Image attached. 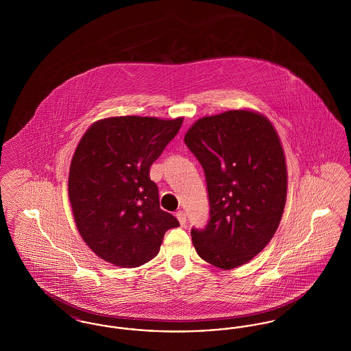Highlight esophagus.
I'll list each match as a JSON object with an SVG mask.
<instances>
[{
  "mask_svg": "<svg viewBox=\"0 0 351 351\" xmlns=\"http://www.w3.org/2000/svg\"><path fill=\"white\" fill-rule=\"evenodd\" d=\"M176 217L179 219V222H180V225L182 226H185L186 225V215L184 213L183 210H179L178 213H176Z\"/></svg>",
  "mask_w": 351,
  "mask_h": 351,
  "instance_id": "obj_1",
  "label": "esophagus"
}]
</instances>
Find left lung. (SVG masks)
I'll use <instances>...</instances> for the list:
<instances>
[{"label":"left lung","instance_id":"8db88e82","mask_svg":"<svg viewBox=\"0 0 351 351\" xmlns=\"http://www.w3.org/2000/svg\"><path fill=\"white\" fill-rule=\"evenodd\" d=\"M184 142L204 169L209 218L192 228L193 246L219 268L247 263L267 246L283 215L287 167L267 118L229 110L199 119Z\"/></svg>","mask_w":351,"mask_h":351}]
</instances>
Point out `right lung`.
I'll use <instances>...</instances> for the list:
<instances>
[{"mask_svg": "<svg viewBox=\"0 0 351 351\" xmlns=\"http://www.w3.org/2000/svg\"><path fill=\"white\" fill-rule=\"evenodd\" d=\"M183 118H106L84 134L73 154L68 195L90 250L118 267H138L159 252L180 223L160 209L151 165L179 133Z\"/></svg>", "mask_w": 351, "mask_h": 351, "instance_id": "1", "label": "right lung"}]
</instances>
